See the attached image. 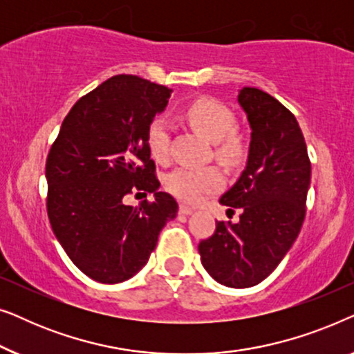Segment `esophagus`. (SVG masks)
Here are the masks:
<instances>
[{
    "label": "esophagus",
    "mask_w": 354,
    "mask_h": 354,
    "mask_svg": "<svg viewBox=\"0 0 354 354\" xmlns=\"http://www.w3.org/2000/svg\"><path fill=\"white\" fill-rule=\"evenodd\" d=\"M178 211H180L182 214H192V212H193V207H192V206H188V205H183V203H182V205L178 206Z\"/></svg>",
    "instance_id": "1"
}]
</instances>
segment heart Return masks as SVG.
<instances>
[{
    "mask_svg": "<svg viewBox=\"0 0 354 354\" xmlns=\"http://www.w3.org/2000/svg\"><path fill=\"white\" fill-rule=\"evenodd\" d=\"M183 115L196 132L214 142L216 156L227 166L243 162L248 154V143L236 132V118L229 106L214 98H198L183 111ZM149 154L158 162H166L171 156V127L167 120L153 119L147 129ZM225 176L217 166H180L166 177V188L185 203H200L203 198L219 192Z\"/></svg>",
    "mask_w": 354,
    "mask_h": 354,
    "instance_id": "obj_1",
    "label": "heart"
}]
</instances>
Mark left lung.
<instances>
[{
    "label": "left lung",
    "mask_w": 354,
    "mask_h": 354,
    "mask_svg": "<svg viewBox=\"0 0 354 354\" xmlns=\"http://www.w3.org/2000/svg\"><path fill=\"white\" fill-rule=\"evenodd\" d=\"M239 101L253 130L248 164L219 201L229 211L240 207V222H216L198 251L212 279L246 288L263 282L297 240L306 216L311 161L297 119L279 100L246 86Z\"/></svg>",
    "instance_id": "8db88e82"
}]
</instances>
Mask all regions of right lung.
Wrapping results in <instances>:
<instances>
[{
    "label": "right lung",
    "instance_id": "right-lung-1",
    "mask_svg": "<svg viewBox=\"0 0 354 354\" xmlns=\"http://www.w3.org/2000/svg\"><path fill=\"white\" fill-rule=\"evenodd\" d=\"M169 90L138 75H113L82 96L46 158V212L66 254L101 283L124 282L147 264L177 201L156 192L147 129ZM154 192L132 208L123 198Z\"/></svg>",
    "mask_w": 354,
    "mask_h": 354
}]
</instances>
